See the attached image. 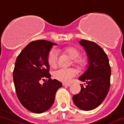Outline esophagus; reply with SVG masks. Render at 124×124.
Instances as JSON below:
<instances>
[{"instance_id":"esophagus-1","label":"esophagus","mask_w":124,"mask_h":124,"mask_svg":"<svg viewBox=\"0 0 124 124\" xmlns=\"http://www.w3.org/2000/svg\"><path fill=\"white\" fill-rule=\"evenodd\" d=\"M63 85L64 86V87H70L71 84H65V83H63Z\"/></svg>"}]
</instances>
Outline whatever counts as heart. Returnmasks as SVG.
Wrapping results in <instances>:
<instances>
[{"label":"heart","mask_w":124,"mask_h":124,"mask_svg":"<svg viewBox=\"0 0 124 124\" xmlns=\"http://www.w3.org/2000/svg\"><path fill=\"white\" fill-rule=\"evenodd\" d=\"M66 52L69 54V56L78 64H82L83 61L82 60H78L80 57V53L78 49L73 47L68 48L65 50ZM58 52L56 49H52L48 53L47 61L48 64L51 67H55L57 64ZM76 72L73 69L71 68H59L54 70L53 72V77L58 81L64 83L70 82L72 78L76 76Z\"/></svg>","instance_id":"b5f03b06"}]
</instances>
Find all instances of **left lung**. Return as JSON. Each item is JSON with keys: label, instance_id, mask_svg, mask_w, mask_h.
<instances>
[{"label": "left lung", "instance_id": "left-lung-1", "mask_svg": "<svg viewBox=\"0 0 124 124\" xmlns=\"http://www.w3.org/2000/svg\"><path fill=\"white\" fill-rule=\"evenodd\" d=\"M79 44L84 48L88 58V67L79 80L81 90L74 95L76 106L84 111H90L99 106L108 95L110 87L111 67L108 56L103 48L93 42L81 39Z\"/></svg>", "mask_w": 124, "mask_h": 124}]
</instances>
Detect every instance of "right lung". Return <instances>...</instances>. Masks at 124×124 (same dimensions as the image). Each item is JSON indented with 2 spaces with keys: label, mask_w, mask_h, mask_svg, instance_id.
<instances>
[{
  "label": "right lung",
  "mask_w": 124,
  "mask_h": 124,
  "mask_svg": "<svg viewBox=\"0 0 124 124\" xmlns=\"http://www.w3.org/2000/svg\"><path fill=\"white\" fill-rule=\"evenodd\" d=\"M57 44L45 40L29 43L16 60L13 71V82L16 95L23 106L34 113L40 114L53 105L56 91L63 85L50 78L48 53ZM47 81L42 85L40 80Z\"/></svg>",
  "instance_id": "add662e5"
}]
</instances>
